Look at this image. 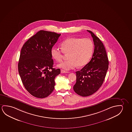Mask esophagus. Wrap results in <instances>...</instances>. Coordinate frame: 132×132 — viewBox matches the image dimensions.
Instances as JSON below:
<instances>
[{"instance_id": "1", "label": "esophagus", "mask_w": 132, "mask_h": 132, "mask_svg": "<svg viewBox=\"0 0 132 132\" xmlns=\"http://www.w3.org/2000/svg\"><path fill=\"white\" fill-rule=\"evenodd\" d=\"M61 73H69V72L68 71H65L64 70H61Z\"/></svg>"}]
</instances>
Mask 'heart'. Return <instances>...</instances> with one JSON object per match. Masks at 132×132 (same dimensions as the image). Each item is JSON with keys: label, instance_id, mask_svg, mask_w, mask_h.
Listing matches in <instances>:
<instances>
[{"label": "heart", "instance_id": "b5f03b06", "mask_svg": "<svg viewBox=\"0 0 132 132\" xmlns=\"http://www.w3.org/2000/svg\"><path fill=\"white\" fill-rule=\"evenodd\" d=\"M61 49L53 46L51 49V55L56 61H61L63 54L69 53L66 61H62L58 67L68 71L77 66L81 67L88 63L93 55V44L90 39L79 38H70L65 39L61 44Z\"/></svg>", "mask_w": 132, "mask_h": 132}]
</instances>
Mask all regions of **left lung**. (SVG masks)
<instances>
[{
    "mask_svg": "<svg viewBox=\"0 0 132 132\" xmlns=\"http://www.w3.org/2000/svg\"><path fill=\"white\" fill-rule=\"evenodd\" d=\"M90 34L94 45V51L90 62L76 73V83L73 90L82 96H89L96 93L104 81L108 70V59L104 46L94 34Z\"/></svg>",
    "mask_w": 132,
    "mask_h": 132,
    "instance_id": "obj_1",
    "label": "left lung"
}]
</instances>
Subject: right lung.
<instances>
[{
	"label": "right lung",
	"instance_id": "add662e5",
	"mask_svg": "<svg viewBox=\"0 0 132 132\" xmlns=\"http://www.w3.org/2000/svg\"><path fill=\"white\" fill-rule=\"evenodd\" d=\"M61 35L40 30L22 48L18 63L19 73L26 90L35 97L45 98L54 89L55 78L61 70L52 68L54 61L51 51Z\"/></svg>",
	"mask_w": 132,
	"mask_h": 132
}]
</instances>
